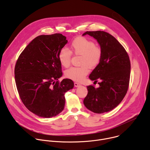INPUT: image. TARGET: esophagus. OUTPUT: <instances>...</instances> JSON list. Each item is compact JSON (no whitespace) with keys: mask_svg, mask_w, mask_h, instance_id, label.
I'll return each instance as SVG.
<instances>
[{"mask_svg":"<svg viewBox=\"0 0 150 150\" xmlns=\"http://www.w3.org/2000/svg\"><path fill=\"white\" fill-rule=\"evenodd\" d=\"M74 85H75V87H79V86H80L81 84H80L79 83H78V82H75V83H74Z\"/></svg>","mask_w":150,"mask_h":150,"instance_id":"34e87169","label":"esophagus"}]
</instances>
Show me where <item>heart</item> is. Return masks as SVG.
I'll use <instances>...</instances> for the list:
<instances>
[{"mask_svg": "<svg viewBox=\"0 0 150 150\" xmlns=\"http://www.w3.org/2000/svg\"><path fill=\"white\" fill-rule=\"evenodd\" d=\"M71 53L80 55L77 67H72L65 72L67 78L78 82L82 81L88 73L90 68H95L100 62L101 52L100 49L95 46L94 42L85 37H78L72 41L70 46V50L66 48L62 49L58 55L61 65L64 67L70 65Z\"/></svg>", "mask_w": 150, "mask_h": 150, "instance_id": "1", "label": "heart"}]
</instances>
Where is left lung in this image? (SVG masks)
Instances as JSON below:
<instances>
[{
  "label": "left lung",
  "mask_w": 150,
  "mask_h": 150,
  "mask_svg": "<svg viewBox=\"0 0 150 150\" xmlns=\"http://www.w3.org/2000/svg\"><path fill=\"white\" fill-rule=\"evenodd\" d=\"M98 42L101 56L98 65L89 76L98 82L99 87H87L83 104L90 111L103 113L112 110L121 103L129 87L131 63L129 56L120 42L111 34L103 31H87Z\"/></svg>",
  "instance_id": "obj_1"
}]
</instances>
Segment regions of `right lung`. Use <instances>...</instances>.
Listing matches in <instances>:
<instances>
[{"label":"right lung","mask_w":150,"mask_h":150,"mask_svg":"<svg viewBox=\"0 0 150 150\" xmlns=\"http://www.w3.org/2000/svg\"><path fill=\"white\" fill-rule=\"evenodd\" d=\"M67 42L62 34L39 35L16 61L15 79L19 97L26 108L40 117L50 118L62 112L65 93L74 88L70 79L57 81L62 76L59 53Z\"/></svg>","instance_id":"obj_1"}]
</instances>
